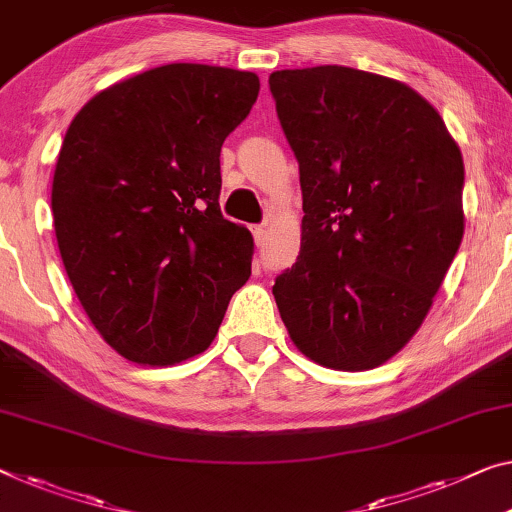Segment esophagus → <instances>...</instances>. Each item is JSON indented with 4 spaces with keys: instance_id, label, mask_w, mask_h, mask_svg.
Listing matches in <instances>:
<instances>
[{
    "instance_id": "1",
    "label": "esophagus",
    "mask_w": 512,
    "mask_h": 512,
    "mask_svg": "<svg viewBox=\"0 0 512 512\" xmlns=\"http://www.w3.org/2000/svg\"><path fill=\"white\" fill-rule=\"evenodd\" d=\"M251 233H254V242L256 245H263L265 242V226L263 224H256V226H251Z\"/></svg>"
}]
</instances>
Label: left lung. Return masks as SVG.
<instances>
[{"mask_svg": "<svg viewBox=\"0 0 512 512\" xmlns=\"http://www.w3.org/2000/svg\"><path fill=\"white\" fill-rule=\"evenodd\" d=\"M270 91L300 164L302 247L274 281L302 355L368 371L410 341L465 233V164L403 82L345 66L277 70Z\"/></svg>", "mask_w": 512, "mask_h": 512, "instance_id": "8db88e82", "label": "left lung"}]
</instances>
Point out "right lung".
Wrapping results in <instances>:
<instances>
[{"label":"right lung","mask_w":512,"mask_h":512,"mask_svg":"<svg viewBox=\"0 0 512 512\" xmlns=\"http://www.w3.org/2000/svg\"><path fill=\"white\" fill-rule=\"evenodd\" d=\"M254 73L169 64L80 109L52 180L61 261L93 327L125 359L201 355L251 274L254 238L219 210V153Z\"/></svg>","instance_id":"obj_1"}]
</instances>
